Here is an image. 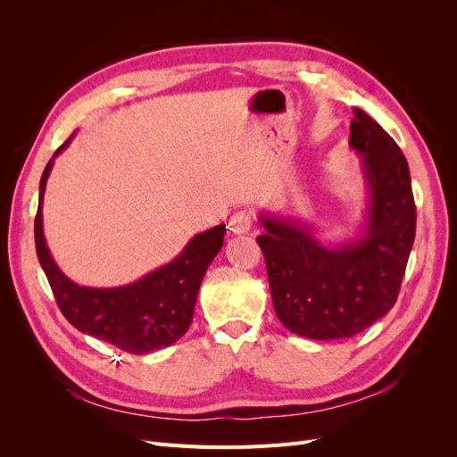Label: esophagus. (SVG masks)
<instances>
[{"label": "esophagus", "mask_w": 457, "mask_h": 457, "mask_svg": "<svg viewBox=\"0 0 457 457\" xmlns=\"http://www.w3.org/2000/svg\"><path fill=\"white\" fill-rule=\"evenodd\" d=\"M252 223H253V219H252L250 212H245V210L237 212V213H232V217L228 219V230L232 234H245V232H250Z\"/></svg>", "instance_id": "1"}]
</instances>
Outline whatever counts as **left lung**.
I'll list each match as a JSON object with an SVG mask.
<instances>
[{
  "label": "left lung",
  "instance_id": "8db88e82",
  "mask_svg": "<svg viewBox=\"0 0 457 457\" xmlns=\"http://www.w3.org/2000/svg\"><path fill=\"white\" fill-rule=\"evenodd\" d=\"M349 146L362 156L368 188L361 237L326 245L297 219L259 217L274 312L309 339L353 337L389 312L416 237L410 168L393 137L354 108Z\"/></svg>",
  "mask_w": 457,
  "mask_h": 457
}]
</instances>
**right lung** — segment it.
<instances>
[{
	"label": "right lung",
	"mask_w": 457,
	"mask_h": 457,
	"mask_svg": "<svg viewBox=\"0 0 457 457\" xmlns=\"http://www.w3.org/2000/svg\"><path fill=\"white\" fill-rule=\"evenodd\" d=\"M74 137V135H72ZM57 148L39 181L34 223L36 252L64 318L81 334L106 341L131 354H148L170 347L187 334L195 314L200 284L207 267L223 247L225 225L196 234L171 262L141 280L120 287H87L72 282L54 262L44 237V195L54 158L71 145Z\"/></svg>",
	"instance_id": "right-lung-1"
}]
</instances>
